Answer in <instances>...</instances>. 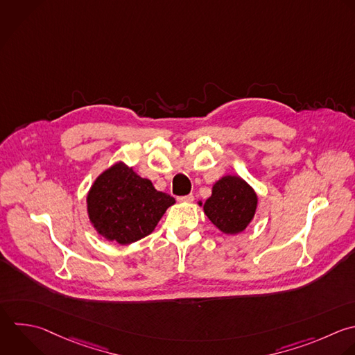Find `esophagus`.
Masks as SVG:
<instances>
[{
	"label": "esophagus",
	"mask_w": 355,
	"mask_h": 355,
	"mask_svg": "<svg viewBox=\"0 0 355 355\" xmlns=\"http://www.w3.org/2000/svg\"><path fill=\"white\" fill-rule=\"evenodd\" d=\"M179 202H193L194 201V196L193 194H189V196H182L178 198Z\"/></svg>",
	"instance_id": "1"
}]
</instances>
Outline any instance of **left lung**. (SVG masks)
I'll return each instance as SVG.
<instances>
[{
  "instance_id": "8db88e82",
  "label": "left lung",
  "mask_w": 355,
  "mask_h": 355,
  "mask_svg": "<svg viewBox=\"0 0 355 355\" xmlns=\"http://www.w3.org/2000/svg\"><path fill=\"white\" fill-rule=\"evenodd\" d=\"M257 204L258 197L245 180L226 175L212 186V194L204 202V212L222 233L237 234L252 220Z\"/></svg>"
}]
</instances>
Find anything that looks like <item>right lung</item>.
Returning a JSON list of instances; mask_svg holds the SVG:
<instances>
[{
    "label": "right lung",
    "mask_w": 355,
    "mask_h": 355,
    "mask_svg": "<svg viewBox=\"0 0 355 355\" xmlns=\"http://www.w3.org/2000/svg\"><path fill=\"white\" fill-rule=\"evenodd\" d=\"M175 198L151 180L116 162L104 171L87 194V212L98 234L122 245L148 236Z\"/></svg>",
    "instance_id": "obj_1"
}]
</instances>
